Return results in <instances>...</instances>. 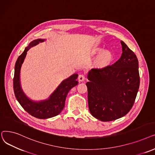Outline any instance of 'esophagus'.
I'll list each match as a JSON object with an SVG mask.
<instances>
[{
	"label": "esophagus",
	"mask_w": 155,
	"mask_h": 155,
	"mask_svg": "<svg viewBox=\"0 0 155 155\" xmlns=\"http://www.w3.org/2000/svg\"><path fill=\"white\" fill-rule=\"evenodd\" d=\"M86 79V76L84 75V74H79V76H78V79L79 81H83L84 80H85Z\"/></svg>",
	"instance_id": "34e87169"
}]
</instances>
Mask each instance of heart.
I'll return each mask as SVG.
<instances>
[{
  "instance_id": "b5f03b06",
  "label": "heart",
  "mask_w": 155,
  "mask_h": 155,
  "mask_svg": "<svg viewBox=\"0 0 155 155\" xmlns=\"http://www.w3.org/2000/svg\"><path fill=\"white\" fill-rule=\"evenodd\" d=\"M112 59V55L109 51H105L103 53L98 59V63L100 65H107Z\"/></svg>"
}]
</instances>
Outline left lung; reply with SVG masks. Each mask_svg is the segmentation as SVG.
Wrapping results in <instances>:
<instances>
[{"mask_svg": "<svg viewBox=\"0 0 155 155\" xmlns=\"http://www.w3.org/2000/svg\"><path fill=\"white\" fill-rule=\"evenodd\" d=\"M122 56L112 65L93 69L88 74V107L91 114L108 122L126 115L133 106L139 87L138 60L121 41Z\"/></svg>", "mask_w": 155, "mask_h": 155, "instance_id": "1", "label": "left lung"}]
</instances>
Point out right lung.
<instances>
[{"label":"right lung","instance_id":"add662e5","mask_svg":"<svg viewBox=\"0 0 155 155\" xmlns=\"http://www.w3.org/2000/svg\"><path fill=\"white\" fill-rule=\"evenodd\" d=\"M44 40L38 39L32 41L29 45L25 48L24 51L18 58L15 64L14 76L13 79V88L15 97L21 107L29 115L38 119H48L59 114L65 106V98L67 94L72 87L78 84L76 81L78 74H75L69 78L63 81L58 86L57 90L51 94L47 100L41 102H33L26 97L22 91L19 83V74L21 65L26 55L28 50L31 47L37 45Z\"/></svg>","mask_w":155,"mask_h":155}]
</instances>
